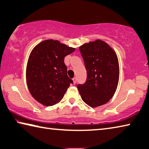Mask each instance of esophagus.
Instances as JSON below:
<instances>
[{"label": "esophagus", "mask_w": 149, "mask_h": 149, "mask_svg": "<svg viewBox=\"0 0 149 149\" xmlns=\"http://www.w3.org/2000/svg\"><path fill=\"white\" fill-rule=\"evenodd\" d=\"M73 81H74V84H75L77 83V77L73 78Z\"/></svg>", "instance_id": "1"}]
</instances>
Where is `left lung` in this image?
<instances>
[{"label": "left lung", "mask_w": 149, "mask_h": 149, "mask_svg": "<svg viewBox=\"0 0 149 149\" xmlns=\"http://www.w3.org/2000/svg\"><path fill=\"white\" fill-rule=\"evenodd\" d=\"M87 70V80L77 87L82 100L95 108L107 103L116 91L120 68L116 52L100 39L79 47Z\"/></svg>", "instance_id": "1"}]
</instances>
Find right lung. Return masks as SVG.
Segmentation results:
<instances>
[{
    "label": "right lung",
    "mask_w": 149,
    "mask_h": 149,
    "mask_svg": "<svg viewBox=\"0 0 149 149\" xmlns=\"http://www.w3.org/2000/svg\"><path fill=\"white\" fill-rule=\"evenodd\" d=\"M75 50L53 39L45 40L33 48L27 64L26 81L37 102L50 107L62 99L73 84L67 75L64 58Z\"/></svg>",
    "instance_id": "add662e5"
}]
</instances>
